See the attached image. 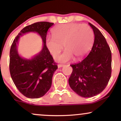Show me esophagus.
I'll list each match as a JSON object with an SVG mask.
<instances>
[{
  "label": "esophagus",
  "mask_w": 121,
  "mask_h": 121,
  "mask_svg": "<svg viewBox=\"0 0 121 121\" xmlns=\"http://www.w3.org/2000/svg\"><path fill=\"white\" fill-rule=\"evenodd\" d=\"M64 66V65L63 64H58V68H62V67H63Z\"/></svg>",
  "instance_id": "esophagus-1"
}]
</instances>
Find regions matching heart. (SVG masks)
Segmentation results:
<instances>
[{"label": "heart", "mask_w": 121, "mask_h": 121, "mask_svg": "<svg viewBox=\"0 0 121 121\" xmlns=\"http://www.w3.org/2000/svg\"><path fill=\"white\" fill-rule=\"evenodd\" d=\"M94 41L92 29L87 25L78 23L60 24L53 30V37L46 39V45L50 53L56 57L63 48L66 49L56 58L59 62H67L76 57L80 60L91 49Z\"/></svg>", "instance_id": "b5f03b06"}]
</instances>
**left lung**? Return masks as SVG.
Masks as SVG:
<instances>
[{"instance_id":"obj_1","label":"left lung","mask_w":121,"mask_h":121,"mask_svg":"<svg viewBox=\"0 0 121 121\" xmlns=\"http://www.w3.org/2000/svg\"><path fill=\"white\" fill-rule=\"evenodd\" d=\"M89 24L95 36L93 46L84 60L71 65L73 72L69 78L72 90L83 97H91L101 93L110 80L112 70L110 48L100 31Z\"/></svg>"}]
</instances>
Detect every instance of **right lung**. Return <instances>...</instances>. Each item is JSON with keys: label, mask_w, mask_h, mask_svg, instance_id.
Here are the masks:
<instances>
[{"label": "right lung", "mask_w": 121, "mask_h": 121, "mask_svg": "<svg viewBox=\"0 0 121 121\" xmlns=\"http://www.w3.org/2000/svg\"><path fill=\"white\" fill-rule=\"evenodd\" d=\"M53 24L43 21L26 26L11 44L9 63L11 77L19 91L28 98L37 99L45 95L51 88L53 75L58 68L46 45L47 31ZM29 32L39 34L44 44L40 52L30 59L20 56L17 46L19 37Z\"/></svg>", "instance_id": "obj_1"}]
</instances>
